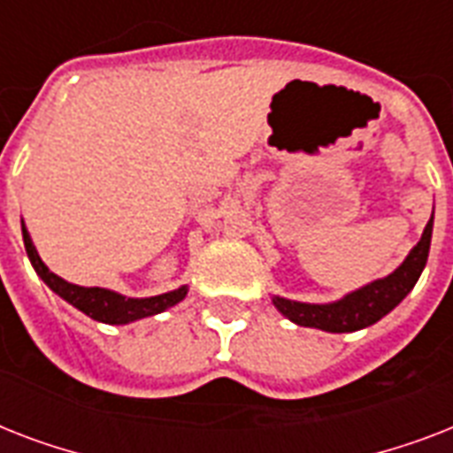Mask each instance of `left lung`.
Segmentation results:
<instances>
[{"label": "left lung", "instance_id": "left-lung-1", "mask_svg": "<svg viewBox=\"0 0 453 453\" xmlns=\"http://www.w3.org/2000/svg\"><path fill=\"white\" fill-rule=\"evenodd\" d=\"M430 237H433V216L423 230L421 242L411 249L407 261L402 263L393 275L366 284L341 301L326 303V305H310V303H296L275 296L273 303L284 317H289L291 322L301 324V326H315V329L334 331V334L365 329L388 315L409 291L414 289V284L418 282L426 261H428Z\"/></svg>", "mask_w": 453, "mask_h": 453}]
</instances>
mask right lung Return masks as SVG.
<instances>
[{
	"mask_svg": "<svg viewBox=\"0 0 453 453\" xmlns=\"http://www.w3.org/2000/svg\"><path fill=\"white\" fill-rule=\"evenodd\" d=\"M23 242L25 251L30 256L32 268L37 270V275L42 277L60 298H65L67 303H73L74 308L81 310L84 315L94 317L98 322L127 324L134 322V319H141V317L157 315V312H164V310L171 308V305H176L178 301H183L185 294H188V287H180V289L162 294V296L124 298L119 296V294H115V291L98 289V287H77V284H70L65 282V280H60L58 275H53L51 270L42 263L37 249H35V244H32L30 240V233L25 230V223Z\"/></svg>",
	"mask_w": 453,
	"mask_h": 453,
	"instance_id": "right-lung-1",
	"label": "right lung"
}]
</instances>
